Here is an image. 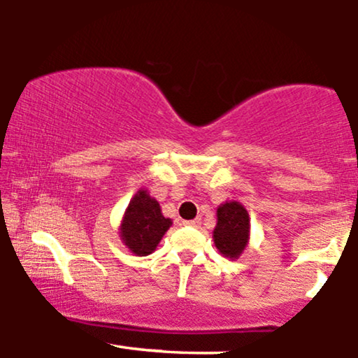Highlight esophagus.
<instances>
[{
    "label": "esophagus",
    "mask_w": 358,
    "mask_h": 358,
    "mask_svg": "<svg viewBox=\"0 0 358 358\" xmlns=\"http://www.w3.org/2000/svg\"><path fill=\"white\" fill-rule=\"evenodd\" d=\"M185 225H187V227H196V229H199V227H201V219L187 220V222H185Z\"/></svg>",
    "instance_id": "1"
}]
</instances>
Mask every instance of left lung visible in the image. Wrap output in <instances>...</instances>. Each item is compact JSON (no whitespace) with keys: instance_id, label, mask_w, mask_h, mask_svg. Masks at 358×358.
Returning a JSON list of instances; mask_svg holds the SVG:
<instances>
[{"instance_id":"8db88e82","label":"left lung","mask_w":358,"mask_h":358,"mask_svg":"<svg viewBox=\"0 0 358 358\" xmlns=\"http://www.w3.org/2000/svg\"><path fill=\"white\" fill-rule=\"evenodd\" d=\"M250 217L240 202H225L217 208V225L213 229V243L227 258H238L248 245Z\"/></svg>"}]
</instances>
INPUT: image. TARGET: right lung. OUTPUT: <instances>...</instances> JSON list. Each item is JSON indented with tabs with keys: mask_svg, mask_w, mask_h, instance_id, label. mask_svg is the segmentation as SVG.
Masks as SVG:
<instances>
[{
	"mask_svg": "<svg viewBox=\"0 0 358 358\" xmlns=\"http://www.w3.org/2000/svg\"><path fill=\"white\" fill-rule=\"evenodd\" d=\"M173 225L171 219L161 213L159 202L145 189L138 190L124 212L120 225V236L129 252L146 257L155 252L162 235Z\"/></svg>",
	"mask_w": 358,
	"mask_h": 358,
	"instance_id": "obj_1",
	"label": "right lung"
}]
</instances>
